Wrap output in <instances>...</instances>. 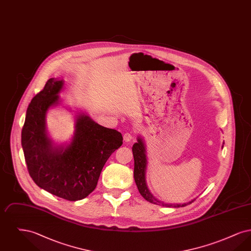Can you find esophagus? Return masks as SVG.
Wrapping results in <instances>:
<instances>
[{"mask_svg":"<svg viewBox=\"0 0 251 251\" xmlns=\"http://www.w3.org/2000/svg\"><path fill=\"white\" fill-rule=\"evenodd\" d=\"M123 138H124L125 142H131V141L133 140L134 136H133V134L131 132H125L124 135H123Z\"/></svg>","mask_w":251,"mask_h":251,"instance_id":"esophagus-1","label":"esophagus"}]
</instances>
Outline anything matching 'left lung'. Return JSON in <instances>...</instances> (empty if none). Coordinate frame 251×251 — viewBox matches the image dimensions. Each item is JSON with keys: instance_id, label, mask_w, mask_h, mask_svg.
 <instances>
[{"instance_id": "obj_1", "label": "left lung", "mask_w": 251, "mask_h": 251, "mask_svg": "<svg viewBox=\"0 0 251 251\" xmlns=\"http://www.w3.org/2000/svg\"><path fill=\"white\" fill-rule=\"evenodd\" d=\"M132 154L134 159V169H133L134 180L138 188V191L146 201L157 205H162L166 207H175V208L184 207L195 201V200H192L189 202L182 203V204H170V203L163 202L157 200L147 186V181H146V169H147V164H148L147 151H146V144L141 136L137 137V142L133 144L132 146Z\"/></svg>"}]
</instances>
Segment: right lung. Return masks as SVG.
<instances>
[{"label": "right lung", "instance_id": "1", "mask_svg": "<svg viewBox=\"0 0 251 251\" xmlns=\"http://www.w3.org/2000/svg\"><path fill=\"white\" fill-rule=\"evenodd\" d=\"M64 81L50 78L26 111L22 146L36 185L67 201L86 198L97 186L108 158L122 145L120 131L102 127L87 114L78 113L70 143L56 145L47 133L49 109L60 104Z\"/></svg>", "mask_w": 251, "mask_h": 251}]
</instances>
